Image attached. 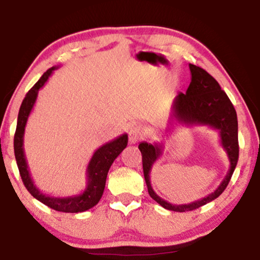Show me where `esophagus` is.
<instances>
[{
	"instance_id": "1",
	"label": "esophagus",
	"mask_w": 260,
	"mask_h": 260,
	"mask_svg": "<svg viewBox=\"0 0 260 260\" xmlns=\"http://www.w3.org/2000/svg\"><path fill=\"white\" fill-rule=\"evenodd\" d=\"M145 136V129L142 126H132L128 133V138H129L131 144H136L137 142L140 139H143V137Z\"/></svg>"
}]
</instances>
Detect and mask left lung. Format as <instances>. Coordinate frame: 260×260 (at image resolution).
<instances>
[{
  "label": "left lung",
  "instance_id": "1",
  "mask_svg": "<svg viewBox=\"0 0 260 260\" xmlns=\"http://www.w3.org/2000/svg\"><path fill=\"white\" fill-rule=\"evenodd\" d=\"M190 83L186 92L176 95L171 109L170 124L183 126H207L219 132L220 143L228 154L230 169L221 183L210 194L188 204H172L160 198L150 183V172L153 165L162 155V143L142 142L138 145L143 160V172L147 183L149 196L161 207L174 211H189L201 208L207 203L216 199L228 187L238 161V123L237 113L226 92L207 71L189 63Z\"/></svg>",
  "mask_w": 260,
  "mask_h": 260
}]
</instances>
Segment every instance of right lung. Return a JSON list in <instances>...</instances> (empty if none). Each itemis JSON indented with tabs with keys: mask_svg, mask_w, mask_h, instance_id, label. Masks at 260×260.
<instances>
[{
	"mask_svg": "<svg viewBox=\"0 0 260 260\" xmlns=\"http://www.w3.org/2000/svg\"><path fill=\"white\" fill-rule=\"evenodd\" d=\"M57 68L58 67L55 66V67L47 70L30 90L26 92L24 100L20 105L19 113H18L17 129L16 134H14V155H16L17 165L19 169L23 183L35 199H38L39 202L53 209V210L62 211V213H82V211L89 210V209L95 207L99 203L101 197H103L104 189H105L107 172H109L116 157L127 147L128 136L126 133L122 134V136L101 145L100 148L95 150L90 161H89L88 168H86V180L88 182H86L85 189L82 193L70 197H53L41 192L35 186L30 172H29L24 147H23L24 132L29 115H30L32 107L35 105V101H37L39 90L46 84L47 79L50 78L53 71L57 70Z\"/></svg>",
	"mask_w": 260,
	"mask_h": 260,
	"instance_id": "obj_1",
	"label": "right lung"
}]
</instances>
